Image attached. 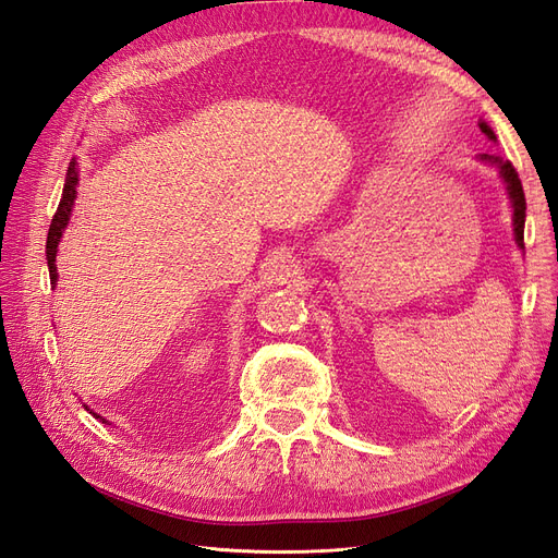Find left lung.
Masks as SVG:
<instances>
[{"label":"left lung","mask_w":558,"mask_h":558,"mask_svg":"<svg viewBox=\"0 0 558 558\" xmlns=\"http://www.w3.org/2000/svg\"><path fill=\"white\" fill-rule=\"evenodd\" d=\"M480 130L487 134L489 138H494V132L492 128H487V124L480 122ZM482 159L487 161H494V165H498L500 169V175L502 181L508 183V192H510V199H512V210H514V239L519 243V247H524V220H526V196H524V187H521V181H519V173L517 169L512 167V161H502L498 157H492V155H482Z\"/></svg>","instance_id":"left-lung-1"}]
</instances>
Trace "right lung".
<instances>
[{
	"instance_id": "add662e5",
	"label": "right lung",
	"mask_w": 558,
	"mask_h": 558,
	"mask_svg": "<svg viewBox=\"0 0 558 558\" xmlns=\"http://www.w3.org/2000/svg\"><path fill=\"white\" fill-rule=\"evenodd\" d=\"M76 185H78V169H76V159L69 161L66 169V181H64V190H62V199L60 206L52 215V222L48 229V241H46V259H48V271H50V282H58V266H56V255H58V243L62 239V231L69 222L71 215V206H74L76 199Z\"/></svg>"
}]
</instances>
